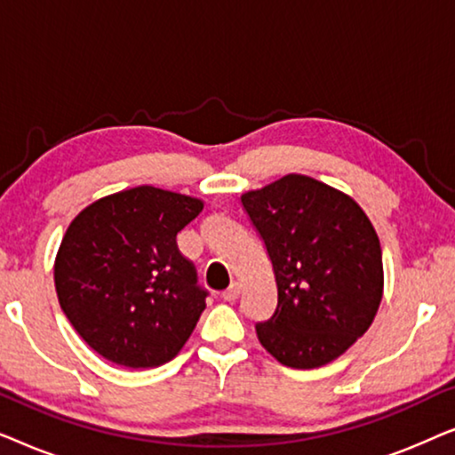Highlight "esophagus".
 I'll list each match as a JSON object with an SVG mask.
<instances>
[{
	"label": "esophagus",
	"instance_id": "esophagus-1",
	"mask_svg": "<svg viewBox=\"0 0 455 455\" xmlns=\"http://www.w3.org/2000/svg\"><path fill=\"white\" fill-rule=\"evenodd\" d=\"M238 296H240V285H238V283H232V285H229V288L221 294V298H223V300H226V302H234Z\"/></svg>",
	"mask_w": 455,
	"mask_h": 455
}]
</instances>
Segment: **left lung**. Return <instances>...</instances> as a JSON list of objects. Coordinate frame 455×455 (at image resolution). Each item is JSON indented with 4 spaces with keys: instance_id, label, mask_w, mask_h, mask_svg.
I'll use <instances>...</instances> for the list:
<instances>
[{
    "instance_id": "8db88e82",
    "label": "left lung",
    "mask_w": 455,
    "mask_h": 455,
    "mask_svg": "<svg viewBox=\"0 0 455 455\" xmlns=\"http://www.w3.org/2000/svg\"><path fill=\"white\" fill-rule=\"evenodd\" d=\"M240 201L277 283L275 313L257 323L259 341L291 369L331 363L364 335L383 298L381 244L371 220L352 196L300 173Z\"/></svg>"
}]
</instances>
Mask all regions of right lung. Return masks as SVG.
<instances>
[{"mask_svg":"<svg viewBox=\"0 0 455 455\" xmlns=\"http://www.w3.org/2000/svg\"><path fill=\"white\" fill-rule=\"evenodd\" d=\"M203 201L155 186L103 196L68 226L53 265L60 307L109 363L153 369L195 331L207 290L176 235Z\"/></svg>","mask_w":455,"mask_h":455,"instance_id":"obj_1","label":"right lung"}]
</instances>
